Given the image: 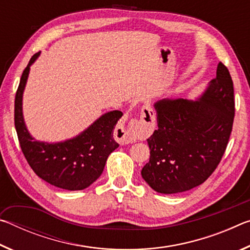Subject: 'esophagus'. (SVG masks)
I'll return each mask as SVG.
<instances>
[{
    "mask_svg": "<svg viewBox=\"0 0 250 250\" xmlns=\"http://www.w3.org/2000/svg\"><path fill=\"white\" fill-rule=\"evenodd\" d=\"M155 117L154 111L152 110L149 104L143 105L141 109V117L140 119H131L129 121L128 125L120 126L119 132L120 138L124 143H133L140 137V134L143 131H146V129L153 126L155 124ZM146 126L145 130L144 126Z\"/></svg>",
    "mask_w": 250,
    "mask_h": 250,
    "instance_id": "obj_1",
    "label": "esophagus"
}]
</instances>
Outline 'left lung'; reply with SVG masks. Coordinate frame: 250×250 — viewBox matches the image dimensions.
<instances>
[{"instance_id":"1","label":"left lung","mask_w":250,"mask_h":250,"mask_svg":"<svg viewBox=\"0 0 250 250\" xmlns=\"http://www.w3.org/2000/svg\"><path fill=\"white\" fill-rule=\"evenodd\" d=\"M158 129L147 139L145 181L158 193L175 194L201 185L216 170L229 141L235 117L234 83L219 62L198 101L162 99L154 104Z\"/></svg>"}]
</instances>
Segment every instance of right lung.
Listing matches in <instances>:
<instances>
[{"label":"right lung","instance_id":"add662e5","mask_svg":"<svg viewBox=\"0 0 250 250\" xmlns=\"http://www.w3.org/2000/svg\"><path fill=\"white\" fill-rule=\"evenodd\" d=\"M39 55L40 52L34 54L24 69L15 95L14 124L21 149L29 167L42 180L59 188L79 191L98 179L109 154L119 146L113 130L124 113L118 110L104 113L83 133L65 142L34 140L24 124L22 97L29 66Z\"/></svg>","mask_w":250,"mask_h":250}]
</instances>
